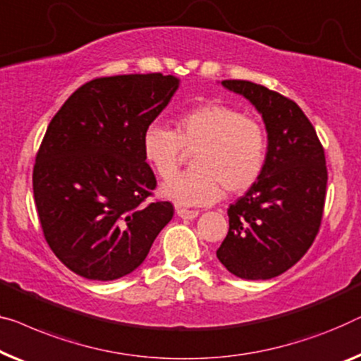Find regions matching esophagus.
<instances>
[{
	"label": "esophagus",
	"instance_id": "34e87169",
	"mask_svg": "<svg viewBox=\"0 0 361 361\" xmlns=\"http://www.w3.org/2000/svg\"><path fill=\"white\" fill-rule=\"evenodd\" d=\"M177 215L184 219H192L198 216V210H189V208H182V207H177Z\"/></svg>",
	"mask_w": 361,
	"mask_h": 361
}]
</instances>
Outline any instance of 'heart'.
I'll return each instance as SVG.
<instances>
[{
    "mask_svg": "<svg viewBox=\"0 0 361 361\" xmlns=\"http://www.w3.org/2000/svg\"><path fill=\"white\" fill-rule=\"evenodd\" d=\"M267 130L257 118L224 104H203L179 114L174 128L149 125L142 137L143 159L161 179L178 170L183 154L195 152L192 171L171 178L161 195L177 205H210L249 190L267 163Z\"/></svg>",
    "mask_w": 361,
    "mask_h": 361,
    "instance_id": "heart-1",
    "label": "heart"
}]
</instances>
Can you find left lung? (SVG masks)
I'll return each mask as SVG.
<instances>
[{
  "mask_svg": "<svg viewBox=\"0 0 361 361\" xmlns=\"http://www.w3.org/2000/svg\"><path fill=\"white\" fill-rule=\"evenodd\" d=\"M221 82L262 114L269 148L260 179L228 208L229 229L216 257L239 279L269 280L293 267L319 233L326 154L295 101L250 81Z\"/></svg>",
  "mask_w": 361,
  "mask_h": 361,
  "instance_id": "1",
  "label": "left lung"
}]
</instances>
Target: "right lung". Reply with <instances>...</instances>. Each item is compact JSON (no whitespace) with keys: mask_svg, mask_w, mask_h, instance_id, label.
I'll use <instances>...</instances> for the list:
<instances>
[{"mask_svg":"<svg viewBox=\"0 0 361 361\" xmlns=\"http://www.w3.org/2000/svg\"><path fill=\"white\" fill-rule=\"evenodd\" d=\"M163 73L96 78L71 94L47 127L32 171L34 200L54 254L87 280L111 281L143 262L171 221L142 137L174 96Z\"/></svg>","mask_w":361,"mask_h":361,"instance_id":"obj_1","label":"right lung"}]
</instances>
